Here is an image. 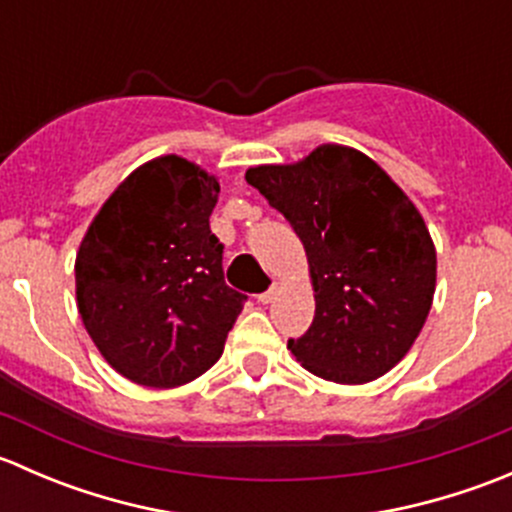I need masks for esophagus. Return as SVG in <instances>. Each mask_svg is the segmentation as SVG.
<instances>
[{"label": "esophagus", "instance_id": "esophagus-1", "mask_svg": "<svg viewBox=\"0 0 512 512\" xmlns=\"http://www.w3.org/2000/svg\"><path fill=\"white\" fill-rule=\"evenodd\" d=\"M280 282H272V287L267 289V292H262V294H257V302L260 304H272L277 299V294H280Z\"/></svg>", "mask_w": 512, "mask_h": 512}]
</instances>
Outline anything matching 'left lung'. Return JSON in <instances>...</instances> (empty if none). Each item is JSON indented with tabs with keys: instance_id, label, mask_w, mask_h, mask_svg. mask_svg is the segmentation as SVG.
Listing matches in <instances>:
<instances>
[{
	"instance_id": "left-lung-1",
	"label": "left lung",
	"mask_w": 512,
	"mask_h": 512,
	"mask_svg": "<svg viewBox=\"0 0 512 512\" xmlns=\"http://www.w3.org/2000/svg\"><path fill=\"white\" fill-rule=\"evenodd\" d=\"M245 180L307 252L317 309L289 352L334 384H369L394 369L436 292V247L409 195L376 160L339 143L297 163L247 168Z\"/></svg>"
}]
</instances>
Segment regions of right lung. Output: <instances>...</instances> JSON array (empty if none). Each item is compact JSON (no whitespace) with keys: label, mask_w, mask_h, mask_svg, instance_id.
<instances>
[{"label":"right lung","mask_w":512,"mask_h":512,"mask_svg":"<svg viewBox=\"0 0 512 512\" xmlns=\"http://www.w3.org/2000/svg\"><path fill=\"white\" fill-rule=\"evenodd\" d=\"M215 175L180 156L138 165L76 252V304L103 359L133 384L173 389L223 356L245 294L225 285L210 232Z\"/></svg>","instance_id":"right-lung-1"}]
</instances>
